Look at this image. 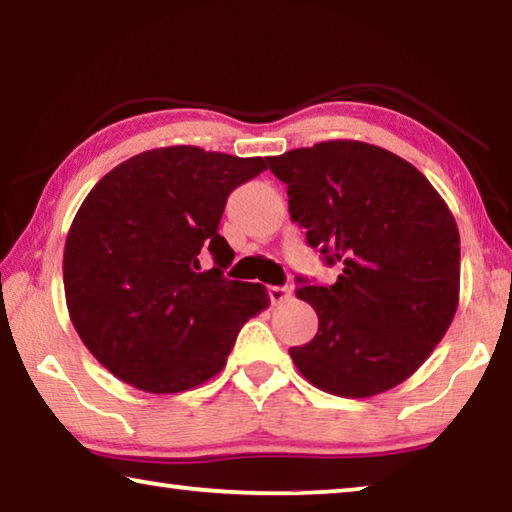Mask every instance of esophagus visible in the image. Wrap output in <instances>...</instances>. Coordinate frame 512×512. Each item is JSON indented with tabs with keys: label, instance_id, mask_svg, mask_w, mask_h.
Segmentation results:
<instances>
[{
	"label": "esophagus",
	"instance_id": "1",
	"mask_svg": "<svg viewBox=\"0 0 512 512\" xmlns=\"http://www.w3.org/2000/svg\"><path fill=\"white\" fill-rule=\"evenodd\" d=\"M268 296H271L273 305H280V302H287L291 298L289 287H268Z\"/></svg>",
	"mask_w": 512,
	"mask_h": 512
}]
</instances>
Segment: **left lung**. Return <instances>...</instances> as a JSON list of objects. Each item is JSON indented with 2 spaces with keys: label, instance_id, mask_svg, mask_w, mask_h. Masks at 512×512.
<instances>
[{
  "label": "left lung",
  "instance_id": "8db88e82",
  "mask_svg": "<svg viewBox=\"0 0 512 512\" xmlns=\"http://www.w3.org/2000/svg\"><path fill=\"white\" fill-rule=\"evenodd\" d=\"M287 183L291 219L327 264L332 287L298 280L318 314L314 339L289 354L309 384L372 397L409 379L452 325L461 237L433 185L375 144L329 140L266 158Z\"/></svg>",
  "mask_w": 512,
  "mask_h": 512
}]
</instances>
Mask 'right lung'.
I'll return each instance as SVG.
<instances>
[{
  "label": "right lung",
  "mask_w": 512,
  "mask_h": 512,
  "mask_svg": "<svg viewBox=\"0 0 512 512\" xmlns=\"http://www.w3.org/2000/svg\"><path fill=\"white\" fill-rule=\"evenodd\" d=\"M264 158L164 146L108 171L67 232V311L94 359L144 393L192 391L219 375L239 329L268 309L264 284L225 280L219 235L230 192ZM210 252L215 266L203 272Z\"/></svg>",
  "instance_id": "obj_1"
}]
</instances>
